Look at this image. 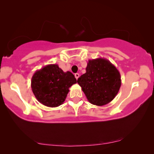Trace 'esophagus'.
I'll use <instances>...</instances> for the list:
<instances>
[{
    "instance_id": "obj_1",
    "label": "esophagus",
    "mask_w": 154,
    "mask_h": 154,
    "mask_svg": "<svg viewBox=\"0 0 154 154\" xmlns=\"http://www.w3.org/2000/svg\"><path fill=\"white\" fill-rule=\"evenodd\" d=\"M75 78H76V79H77L79 77V73H75Z\"/></svg>"
}]
</instances>
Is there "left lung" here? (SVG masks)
<instances>
[{
	"mask_svg": "<svg viewBox=\"0 0 154 154\" xmlns=\"http://www.w3.org/2000/svg\"><path fill=\"white\" fill-rule=\"evenodd\" d=\"M86 70L77 83L88 101L97 106L111 102L121 86L118 69L108 60L100 57L88 60Z\"/></svg>",
	"mask_w": 154,
	"mask_h": 154,
	"instance_id": "1",
	"label": "left lung"
}]
</instances>
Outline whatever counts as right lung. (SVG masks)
Listing matches in <instances>:
<instances>
[{
  "mask_svg": "<svg viewBox=\"0 0 154 154\" xmlns=\"http://www.w3.org/2000/svg\"><path fill=\"white\" fill-rule=\"evenodd\" d=\"M72 72H64L57 64H48L36 70L31 78V89L40 103L55 108L64 103L69 88L76 84Z\"/></svg>",
  "mask_w": 154,
  "mask_h": 154,
  "instance_id": "1",
  "label": "right lung"
}]
</instances>
